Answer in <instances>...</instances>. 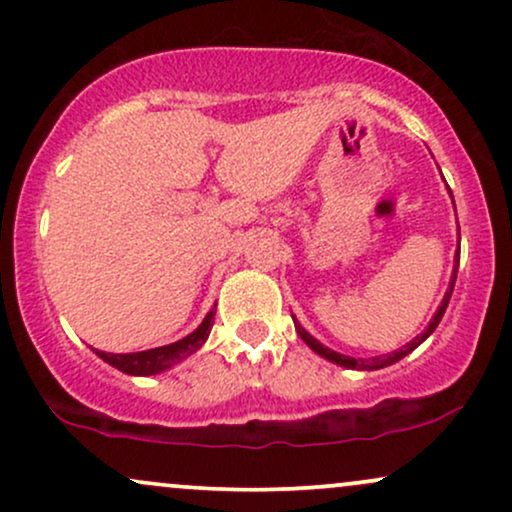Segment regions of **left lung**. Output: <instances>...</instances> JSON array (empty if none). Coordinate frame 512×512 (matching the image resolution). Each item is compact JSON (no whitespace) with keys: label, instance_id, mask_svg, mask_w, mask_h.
I'll use <instances>...</instances> for the list:
<instances>
[{"label":"left lung","instance_id":"8db88e82","mask_svg":"<svg viewBox=\"0 0 512 512\" xmlns=\"http://www.w3.org/2000/svg\"><path fill=\"white\" fill-rule=\"evenodd\" d=\"M450 195H452V192H450ZM455 262H460V260H455ZM455 279H457V264H455V272H452L450 289L445 291V298H443V303H440V308L436 310V315H433V320L428 322V327H426V330L421 332L419 337H414V339H411V342H409L407 346H402V349H399V351H392L390 356H378V358H351V356H342V354H337V351H332V349H327V346H322L320 342H317V339L310 337V334L305 332L301 325H298V320H296V317H293V325H296V332H298V337H301L303 342L308 344L310 349L315 351V354L325 356L327 361H334V363H337V366H344V368H356V370H378V368L392 366V363H397L399 358H404V356H407V354H411V351H414L416 346H419L421 342H424V339L428 337V334H433V330H436V327H438V322L443 320V315H445V308H448V303H450V296H452V289H455Z\"/></svg>","mask_w":512,"mask_h":512}]
</instances>
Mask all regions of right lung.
<instances>
[{"label": "right lung", "instance_id": "1", "mask_svg": "<svg viewBox=\"0 0 512 512\" xmlns=\"http://www.w3.org/2000/svg\"><path fill=\"white\" fill-rule=\"evenodd\" d=\"M214 315H216V310H211V313L204 317V322L197 327L195 332L187 334L185 339H180V342H175V344L158 346V349H149V351H137V354H105V351H96V354L101 356L105 363H110V366L122 370V373H129V375L161 373V370L180 363L182 358L195 354L199 346L207 342L211 325H214Z\"/></svg>", "mask_w": 512, "mask_h": 512}]
</instances>
